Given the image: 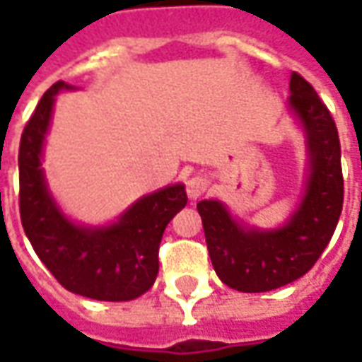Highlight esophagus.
I'll return each instance as SVG.
<instances>
[{
  "instance_id": "1",
  "label": "esophagus",
  "mask_w": 362,
  "mask_h": 362,
  "mask_svg": "<svg viewBox=\"0 0 362 362\" xmlns=\"http://www.w3.org/2000/svg\"><path fill=\"white\" fill-rule=\"evenodd\" d=\"M207 186H209V182L205 176L202 174H196V176H192L188 182H186V192H188V196L192 199H197V197H202L207 192Z\"/></svg>"
}]
</instances>
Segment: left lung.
I'll list each match as a JSON object with an SVG mask.
<instances>
[{"mask_svg": "<svg viewBox=\"0 0 362 362\" xmlns=\"http://www.w3.org/2000/svg\"><path fill=\"white\" fill-rule=\"evenodd\" d=\"M288 89V108L306 139L308 174L303 199L287 223L248 227L217 199L197 204L215 273L240 293H266L303 277L318 262L341 215V147L334 118L303 75L293 71Z\"/></svg>", "mask_w": 362, "mask_h": 362, "instance_id": "8db88e82", "label": "left lung"}]
</instances>
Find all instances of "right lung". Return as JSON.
Here are the masks:
<instances>
[{
  "label": "right lung",
  "mask_w": 362,
  "mask_h": 362,
  "mask_svg": "<svg viewBox=\"0 0 362 362\" xmlns=\"http://www.w3.org/2000/svg\"><path fill=\"white\" fill-rule=\"evenodd\" d=\"M62 89L74 87L64 81L52 85L21 135V223L38 258L67 291L95 300H134L157 279L160 238L188 204L186 188L173 184L143 196L106 227L69 219L50 194L42 170L44 139Z\"/></svg>",
  "instance_id": "right-lung-1"
}]
</instances>
